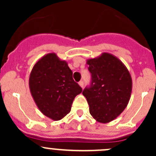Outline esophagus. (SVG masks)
<instances>
[{"label": "esophagus", "instance_id": "obj_1", "mask_svg": "<svg viewBox=\"0 0 156 156\" xmlns=\"http://www.w3.org/2000/svg\"><path fill=\"white\" fill-rule=\"evenodd\" d=\"M78 84H79V86H80V87H81V88L84 87V81H79V83H78Z\"/></svg>", "mask_w": 156, "mask_h": 156}]
</instances>
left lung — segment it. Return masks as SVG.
<instances>
[{"mask_svg":"<svg viewBox=\"0 0 156 156\" xmlns=\"http://www.w3.org/2000/svg\"><path fill=\"white\" fill-rule=\"evenodd\" d=\"M87 64L92 81L82 94L92 117L100 123H108L119 117L128 104L131 76L125 64L109 53L87 59Z\"/></svg>","mask_w":156,"mask_h":156,"instance_id":"left-lung-1","label":"left lung"}]
</instances>
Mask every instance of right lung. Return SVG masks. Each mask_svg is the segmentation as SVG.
<instances>
[{
    "mask_svg": "<svg viewBox=\"0 0 156 156\" xmlns=\"http://www.w3.org/2000/svg\"><path fill=\"white\" fill-rule=\"evenodd\" d=\"M29 84L38 109L53 121L61 120L69 114L75 97L82 92L73 80L68 62L55 53H48L36 62Z\"/></svg>",
    "mask_w": 156,
    "mask_h": 156,
    "instance_id": "right-lung-1",
    "label": "right lung"
}]
</instances>
